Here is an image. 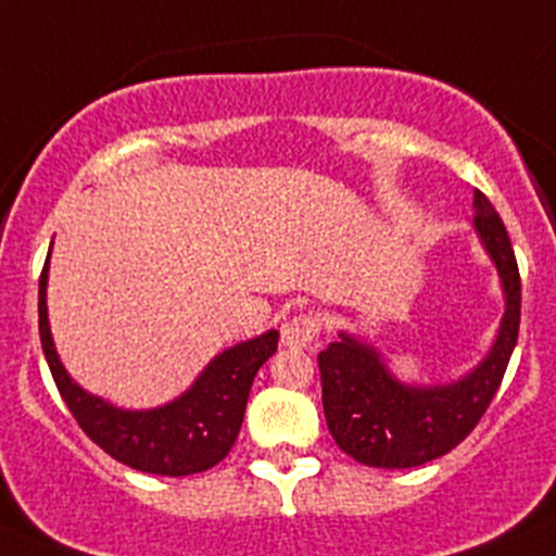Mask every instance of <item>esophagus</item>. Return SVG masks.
<instances>
[{
  "mask_svg": "<svg viewBox=\"0 0 556 556\" xmlns=\"http://www.w3.org/2000/svg\"><path fill=\"white\" fill-rule=\"evenodd\" d=\"M320 333V317L317 315H295L290 320L282 323V333H279V342L285 348H306L312 344Z\"/></svg>",
  "mask_w": 556,
  "mask_h": 556,
  "instance_id": "obj_1",
  "label": "esophagus"
}]
</instances>
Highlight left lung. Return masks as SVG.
I'll list each match as a JSON object with an SVG mask.
<instances>
[{
	"mask_svg": "<svg viewBox=\"0 0 556 556\" xmlns=\"http://www.w3.org/2000/svg\"><path fill=\"white\" fill-rule=\"evenodd\" d=\"M472 208V228L497 268L505 312L489 353L467 375L432 386L404 382L375 344L348 331L317 355L328 432L361 465L404 470L440 459L476 429L503 382L519 339V266L508 230L483 192L476 190Z\"/></svg>",
	"mask_w": 556,
	"mask_h": 556,
	"instance_id": "left-lung-1",
	"label": "left lung"
}]
</instances>
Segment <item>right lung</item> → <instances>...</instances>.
I'll return each instance as SVG.
<instances>
[{"instance_id": "1", "label": "right lung", "mask_w": 556, "mask_h": 556, "mask_svg": "<svg viewBox=\"0 0 556 556\" xmlns=\"http://www.w3.org/2000/svg\"><path fill=\"white\" fill-rule=\"evenodd\" d=\"M48 250L40 274V342L48 369L78 427L122 465L152 476H192L219 465L233 448L244 421L257 369L277 353L279 331H266L223 350L185 393L149 409H127L94 396L70 377L48 323Z\"/></svg>"}]
</instances>
